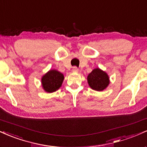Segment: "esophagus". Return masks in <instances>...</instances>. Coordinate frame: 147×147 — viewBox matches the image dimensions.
Instances as JSON below:
<instances>
[{"mask_svg": "<svg viewBox=\"0 0 147 147\" xmlns=\"http://www.w3.org/2000/svg\"><path fill=\"white\" fill-rule=\"evenodd\" d=\"M72 71H73L74 72H78V69L77 67H74Z\"/></svg>", "mask_w": 147, "mask_h": 147, "instance_id": "1", "label": "esophagus"}]
</instances>
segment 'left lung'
Returning <instances> with one entry per match:
<instances>
[{
  "label": "left lung",
  "instance_id": "obj_1",
  "mask_svg": "<svg viewBox=\"0 0 147 147\" xmlns=\"http://www.w3.org/2000/svg\"><path fill=\"white\" fill-rule=\"evenodd\" d=\"M89 85L91 89L96 91H102L109 84L108 75L100 69H95L87 77Z\"/></svg>",
  "mask_w": 147,
  "mask_h": 147
}]
</instances>
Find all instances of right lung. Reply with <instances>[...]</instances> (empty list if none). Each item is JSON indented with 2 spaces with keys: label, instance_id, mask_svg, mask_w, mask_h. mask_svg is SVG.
Segmentation results:
<instances>
[{
  "label": "right lung",
  "instance_id": "1",
  "mask_svg": "<svg viewBox=\"0 0 147 147\" xmlns=\"http://www.w3.org/2000/svg\"><path fill=\"white\" fill-rule=\"evenodd\" d=\"M63 80V74L56 70H50L42 78L43 89L47 92H54L61 87Z\"/></svg>",
  "mask_w": 147,
  "mask_h": 147
}]
</instances>
